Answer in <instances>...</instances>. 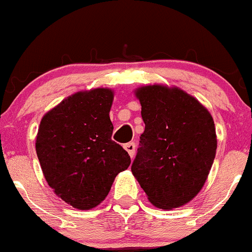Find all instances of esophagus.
I'll list each match as a JSON object with an SVG mask.
<instances>
[{
    "mask_svg": "<svg viewBox=\"0 0 252 252\" xmlns=\"http://www.w3.org/2000/svg\"><path fill=\"white\" fill-rule=\"evenodd\" d=\"M124 148L126 149L127 153L129 154V157H131V158H133L134 153H136V144H134V142H129V143H126L125 146H124Z\"/></svg>",
    "mask_w": 252,
    "mask_h": 252,
    "instance_id": "obj_1",
    "label": "esophagus"
}]
</instances>
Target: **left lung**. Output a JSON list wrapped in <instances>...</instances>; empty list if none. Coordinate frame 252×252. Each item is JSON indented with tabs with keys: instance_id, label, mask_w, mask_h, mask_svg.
<instances>
[{
	"instance_id": "left-lung-1",
	"label": "left lung",
	"mask_w": 252,
	"mask_h": 252,
	"mask_svg": "<svg viewBox=\"0 0 252 252\" xmlns=\"http://www.w3.org/2000/svg\"><path fill=\"white\" fill-rule=\"evenodd\" d=\"M144 132L131 166L148 201L161 210L190 202L205 185L217 151L211 113L178 87L142 86Z\"/></svg>"
}]
</instances>
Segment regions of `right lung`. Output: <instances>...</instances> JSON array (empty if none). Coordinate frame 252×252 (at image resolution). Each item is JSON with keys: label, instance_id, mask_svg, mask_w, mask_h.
<instances>
[{"label": "right lung", "instance_id": "add662e5", "mask_svg": "<svg viewBox=\"0 0 252 252\" xmlns=\"http://www.w3.org/2000/svg\"><path fill=\"white\" fill-rule=\"evenodd\" d=\"M114 91H81L42 116L35 149L44 178L62 200L77 210L100 205L116 175L131 164L128 153L111 139Z\"/></svg>", "mask_w": 252, "mask_h": 252}]
</instances>
